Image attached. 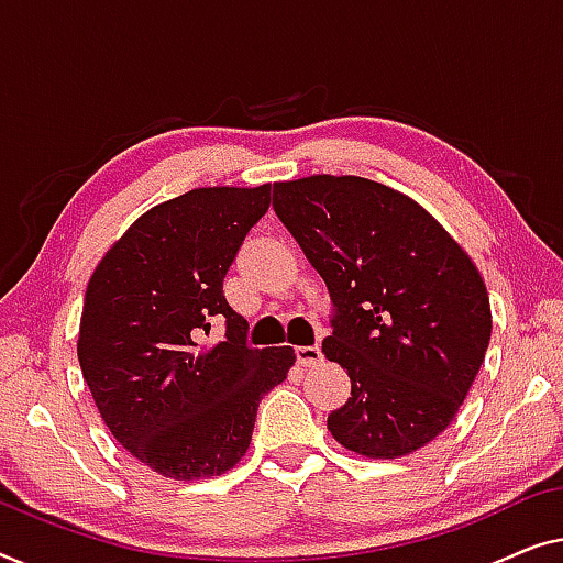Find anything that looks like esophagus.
Returning a JSON list of instances; mask_svg holds the SVG:
<instances>
[{"label": "esophagus", "instance_id": "1", "mask_svg": "<svg viewBox=\"0 0 563 563\" xmlns=\"http://www.w3.org/2000/svg\"><path fill=\"white\" fill-rule=\"evenodd\" d=\"M296 360L300 367H313V364H319L323 360V354L319 346H298Z\"/></svg>", "mask_w": 563, "mask_h": 563}]
</instances>
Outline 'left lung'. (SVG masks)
<instances>
[{
	"instance_id": "obj_1",
	"label": "left lung",
	"mask_w": 563,
	"mask_h": 563,
	"mask_svg": "<svg viewBox=\"0 0 563 563\" xmlns=\"http://www.w3.org/2000/svg\"><path fill=\"white\" fill-rule=\"evenodd\" d=\"M273 206L331 296L321 350L352 379L331 437L375 459L426 446L485 362L493 316L477 267L429 211L375 180H288Z\"/></svg>"
}]
</instances>
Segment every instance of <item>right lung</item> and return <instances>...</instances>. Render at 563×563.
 Instances as JSON below:
<instances>
[{"mask_svg": "<svg viewBox=\"0 0 563 563\" xmlns=\"http://www.w3.org/2000/svg\"><path fill=\"white\" fill-rule=\"evenodd\" d=\"M271 186L194 188L134 221L93 271L78 362L112 437L173 479L213 477L250 446L260 400L296 362L250 346L224 278ZM213 322L225 327L211 345Z\"/></svg>", "mask_w": 563, "mask_h": 563, "instance_id": "1", "label": "right lung"}]
</instances>
